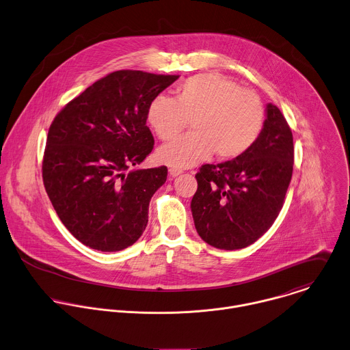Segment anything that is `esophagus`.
<instances>
[{
	"mask_svg": "<svg viewBox=\"0 0 350 350\" xmlns=\"http://www.w3.org/2000/svg\"><path fill=\"white\" fill-rule=\"evenodd\" d=\"M181 173H183L181 169H177V167H170V169H169V174H170L172 177H177V176H180Z\"/></svg>",
	"mask_w": 350,
	"mask_h": 350,
	"instance_id": "esophagus-1",
	"label": "esophagus"
}]
</instances>
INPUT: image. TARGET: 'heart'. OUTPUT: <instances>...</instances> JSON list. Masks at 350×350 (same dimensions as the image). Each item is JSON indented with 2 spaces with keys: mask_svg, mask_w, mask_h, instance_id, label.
<instances>
[{
  "mask_svg": "<svg viewBox=\"0 0 350 350\" xmlns=\"http://www.w3.org/2000/svg\"><path fill=\"white\" fill-rule=\"evenodd\" d=\"M174 94V99L152 98L146 113L147 124L161 140L177 136L191 120L192 133L158 148L157 158L167 166L192 167L214 152L219 159L239 158L263 131L266 113L259 95L222 75H195Z\"/></svg>",
  "mask_w": 350,
  "mask_h": 350,
  "instance_id": "heart-1",
  "label": "heart"
}]
</instances>
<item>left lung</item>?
Wrapping results in <instances>:
<instances>
[{
	"mask_svg": "<svg viewBox=\"0 0 350 350\" xmlns=\"http://www.w3.org/2000/svg\"><path fill=\"white\" fill-rule=\"evenodd\" d=\"M295 147L281 110L269 103L263 131L241 157L203 165L191 210L196 232L218 250H241L277 219L292 180Z\"/></svg>",
	"mask_w": 350,
	"mask_h": 350,
	"instance_id": "8db88e82",
	"label": "left lung"
}]
</instances>
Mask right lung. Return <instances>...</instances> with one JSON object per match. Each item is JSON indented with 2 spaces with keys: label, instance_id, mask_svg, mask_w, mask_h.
<instances>
[{
  "label": "right lung",
  "instance_id": "add662e5",
  "mask_svg": "<svg viewBox=\"0 0 350 350\" xmlns=\"http://www.w3.org/2000/svg\"><path fill=\"white\" fill-rule=\"evenodd\" d=\"M178 79L117 70L72 99L49 128L42 177L65 228L84 245L116 252L143 234L167 167L132 169L152 151V98Z\"/></svg>",
  "mask_w": 350,
  "mask_h": 350
}]
</instances>
